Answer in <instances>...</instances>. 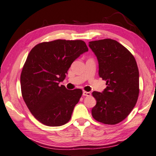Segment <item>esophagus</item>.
<instances>
[{
    "mask_svg": "<svg viewBox=\"0 0 156 156\" xmlns=\"http://www.w3.org/2000/svg\"><path fill=\"white\" fill-rule=\"evenodd\" d=\"M83 95L85 96H90L91 95V93L90 91H83Z\"/></svg>",
    "mask_w": 156,
    "mask_h": 156,
    "instance_id": "34e87169",
    "label": "esophagus"
}]
</instances>
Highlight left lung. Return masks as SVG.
Segmentation results:
<instances>
[{
	"label": "left lung",
	"mask_w": 156,
	"mask_h": 156,
	"mask_svg": "<svg viewBox=\"0 0 156 156\" xmlns=\"http://www.w3.org/2000/svg\"><path fill=\"white\" fill-rule=\"evenodd\" d=\"M97 57L98 74L106 81L103 92L93 91L96 104L93 118L105 124L115 125L126 118L139 96V70L134 56L116 40L104 39L89 42Z\"/></svg>",
	"instance_id": "1"
}]
</instances>
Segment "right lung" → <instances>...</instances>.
<instances>
[{
  "label": "right lung",
  "instance_id": "right-lung-1",
  "mask_svg": "<svg viewBox=\"0 0 156 156\" xmlns=\"http://www.w3.org/2000/svg\"><path fill=\"white\" fill-rule=\"evenodd\" d=\"M87 51L85 41L65 39L39 43L32 48L21 73V89L27 107L39 122L60 126L70 120L83 91L69 90L59 83L73 62Z\"/></svg>",
  "mask_w": 156,
  "mask_h": 156
}]
</instances>
